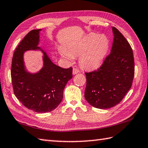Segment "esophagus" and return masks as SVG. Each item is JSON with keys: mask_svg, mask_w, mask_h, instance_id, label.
<instances>
[{"mask_svg": "<svg viewBox=\"0 0 148 148\" xmlns=\"http://www.w3.org/2000/svg\"><path fill=\"white\" fill-rule=\"evenodd\" d=\"M79 72H80V71L79 69L77 68H73V70H72V74L74 75L77 74V73H79Z\"/></svg>", "mask_w": 148, "mask_h": 148, "instance_id": "obj_1", "label": "esophagus"}]
</instances>
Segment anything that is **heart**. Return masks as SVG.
<instances>
[{"label":"heart","instance_id":"b5f03b06","mask_svg":"<svg viewBox=\"0 0 148 148\" xmlns=\"http://www.w3.org/2000/svg\"><path fill=\"white\" fill-rule=\"evenodd\" d=\"M110 42L105 35L90 34L69 47V52L60 49L63 56L69 60L80 55L79 64L86 69H95L102 65L108 55Z\"/></svg>","mask_w":148,"mask_h":148}]
</instances>
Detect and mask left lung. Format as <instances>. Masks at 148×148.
<instances>
[{
  "label": "left lung",
  "instance_id": "1",
  "mask_svg": "<svg viewBox=\"0 0 148 148\" xmlns=\"http://www.w3.org/2000/svg\"><path fill=\"white\" fill-rule=\"evenodd\" d=\"M114 40L111 53L98 71L85 73L84 98L91 106L109 109L120 102L132 84L134 60L130 44L119 31L112 28Z\"/></svg>",
  "mask_w": 148,
  "mask_h": 148
}]
</instances>
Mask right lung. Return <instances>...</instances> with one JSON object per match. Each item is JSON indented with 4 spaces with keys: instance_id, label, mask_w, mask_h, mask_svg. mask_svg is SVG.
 Masks as SVG:
<instances>
[{
    "instance_id": "add662e5",
    "label": "right lung",
    "mask_w": 148,
    "mask_h": 148,
    "mask_svg": "<svg viewBox=\"0 0 148 148\" xmlns=\"http://www.w3.org/2000/svg\"><path fill=\"white\" fill-rule=\"evenodd\" d=\"M41 30H31L19 44L12 57L11 74L14 95L22 104L34 112H48L62 102L65 86L72 77V68L56 65L38 46ZM27 51L43 53V65L39 71L32 73L26 70L24 54Z\"/></svg>"
}]
</instances>
